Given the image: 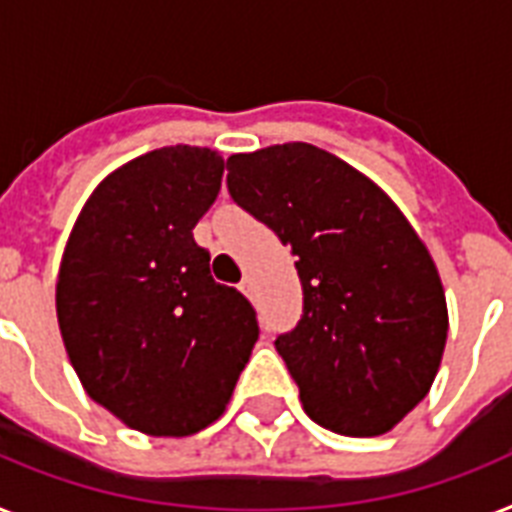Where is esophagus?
I'll use <instances>...</instances> for the list:
<instances>
[{
    "label": "esophagus",
    "mask_w": 512,
    "mask_h": 512,
    "mask_svg": "<svg viewBox=\"0 0 512 512\" xmlns=\"http://www.w3.org/2000/svg\"><path fill=\"white\" fill-rule=\"evenodd\" d=\"M239 289L247 297H252V292H255V281L249 279V276H244V279H241V284H239Z\"/></svg>",
    "instance_id": "obj_1"
}]
</instances>
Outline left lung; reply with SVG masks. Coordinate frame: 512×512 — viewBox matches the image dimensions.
<instances>
[{
	"label": "left lung",
	"mask_w": 512,
	"mask_h": 512,
	"mask_svg": "<svg viewBox=\"0 0 512 512\" xmlns=\"http://www.w3.org/2000/svg\"><path fill=\"white\" fill-rule=\"evenodd\" d=\"M228 191L297 257L303 316L276 350L305 414L340 436H382L428 396L449 313L441 276L380 185L311 143L228 159Z\"/></svg>",
	"instance_id": "obj_1"
}]
</instances>
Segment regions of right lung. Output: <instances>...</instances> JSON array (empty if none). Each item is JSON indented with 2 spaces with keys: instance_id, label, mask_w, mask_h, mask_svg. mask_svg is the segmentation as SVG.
<instances>
[{
  "instance_id": "obj_1",
  "label": "right lung",
  "mask_w": 512,
  "mask_h": 512,
  "mask_svg": "<svg viewBox=\"0 0 512 512\" xmlns=\"http://www.w3.org/2000/svg\"><path fill=\"white\" fill-rule=\"evenodd\" d=\"M225 162L167 146L122 164L84 201L60 260L63 345L92 401L148 436H191L225 412L260 327L217 284L193 228Z\"/></svg>"
}]
</instances>
